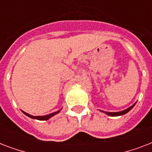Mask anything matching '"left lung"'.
Wrapping results in <instances>:
<instances>
[{
    "instance_id": "8db88e82",
    "label": "left lung",
    "mask_w": 152,
    "mask_h": 152,
    "mask_svg": "<svg viewBox=\"0 0 152 152\" xmlns=\"http://www.w3.org/2000/svg\"><path fill=\"white\" fill-rule=\"evenodd\" d=\"M134 106H135V104H133V105H132V106H130L129 108L126 109V110H125L120 111V112H105V111H102V112H104V113H106L107 115L112 116V117H116V116L124 115V114H125V113H128V112H129V111L130 110H132V108Z\"/></svg>"
}]
</instances>
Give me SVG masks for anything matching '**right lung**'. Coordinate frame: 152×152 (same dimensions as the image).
Segmentation results:
<instances>
[{
	"label": "right lung",
	"mask_w": 152,
	"mask_h": 152,
	"mask_svg": "<svg viewBox=\"0 0 152 152\" xmlns=\"http://www.w3.org/2000/svg\"><path fill=\"white\" fill-rule=\"evenodd\" d=\"M59 112H60V110H58V111H57V112H54V113H50V114H48V115H46V116H32V115H30L29 113H25L24 111H23V113H24L25 115H27V117H29V118H33V119H37V120H41V121L48 120V119H50L51 117L54 116L55 114H57V113H58Z\"/></svg>",
	"instance_id": "1"
}]
</instances>
